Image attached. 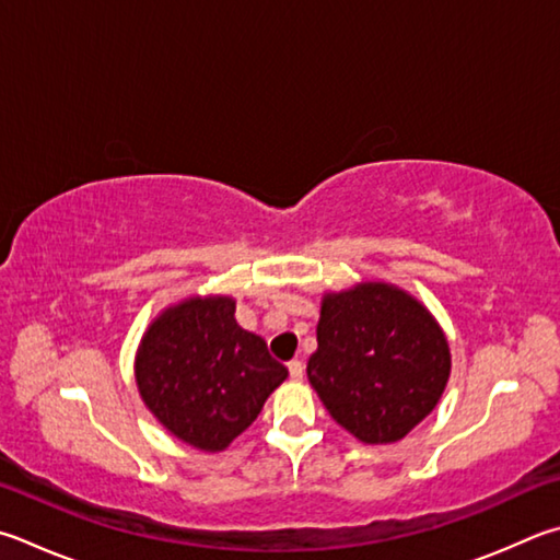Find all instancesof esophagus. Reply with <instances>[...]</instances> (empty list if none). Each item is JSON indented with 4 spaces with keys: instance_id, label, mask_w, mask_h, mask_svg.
Returning <instances> with one entry per match:
<instances>
[{
    "instance_id": "obj_1",
    "label": "esophagus",
    "mask_w": 560,
    "mask_h": 560,
    "mask_svg": "<svg viewBox=\"0 0 560 560\" xmlns=\"http://www.w3.org/2000/svg\"><path fill=\"white\" fill-rule=\"evenodd\" d=\"M303 370H306V368H303V362L301 360H291L289 362V374H291V380H303Z\"/></svg>"
}]
</instances>
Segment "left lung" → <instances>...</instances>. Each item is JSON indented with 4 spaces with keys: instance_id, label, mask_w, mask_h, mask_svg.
Here are the masks:
<instances>
[{
    "instance_id": "1",
    "label": "left lung",
    "mask_w": 560,
    "mask_h": 560,
    "mask_svg": "<svg viewBox=\"0 0 560 560\" xmlns=\"http://www.w3.org/2000/svg\"><path fill=\"white\" fill-rule=\"evenodd\" d=\"M448 374L445 335L409 293L360 283L323 299L308 380L354 439H404L439 404Z\"/></svg>"
}]
</instances>
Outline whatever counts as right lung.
Instances as JSON below:
<instances>
[{"label": "right lung", "mask_w": 560, "mask_h": 560, "mask_svg": "<svg viewBox=\"0 0 560 560\" xmlns=\"http://www.w3.org/2000/svg\"><path fill=\"white\" fill-rule=\"evenodd\" d=\"M259 335L242 330L232 299H190L151 323L137 354L151 413L200 451H222L287 380Z\"/></svg>", "instance_id": "1"}]
</instances>
